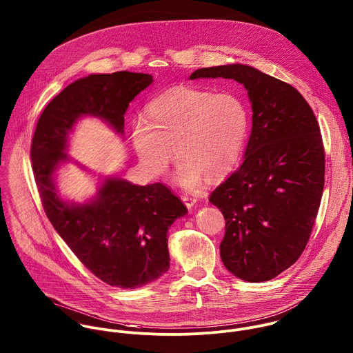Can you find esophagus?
<instances>
[{
    "instance_id": "obj_1",
    "label": "esophagus",
    "mask_w": 353,
    "mask_h": 353,
    "mask_svg": "<svg viewBox=\"0 0 353 353\" xmlns=\"http://www.w3.org/2000/svg\"><path fill=\"white\" fill-rule=\"evenodd\" d=\"M181 199H183V202L185 203V206H187L188 209H191V208L196 203V201H198L195 196H191V195H187V194L181 195Z\"/></svg>"
}]
</instances>
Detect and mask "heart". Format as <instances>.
<instances>
[{"instance_id": "b5f03b06", "label": "heart", "mask_w": 353, "mask_h": 353, "mask_svg": "<svg viewBox=\"0 0 353 353\" xmlns=\"http://www.w3.org/2000/svg\"><path fill=\"white\" fill-rule=\"evenodd\" d=\"M248 125V108L236 94L176 86L148 101L145 121L133 123L130 137L151 176L168 172L174 150L179 183L194 187L202 177L213 181L231 169Z\"/></svg>"}]
</instances>
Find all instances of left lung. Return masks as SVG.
Here are the masks:
<instances>
[{
	"mask_svg": "<svg viewBox=\"0 0 353 353\" xmlns=\"http://www.w3.org/2000/svg\"><path fill=\"white\" fill-rule=\"evenodd\" d=\"M242 83L253 128L242 165L209 198L225 219L220 256L246 282H267L303 254L325 187V148L316 117L292 85L245 64L199 68L190 79Z\"/></svg>",
	"mask_w": 353,
	"mask_h": 353,
	"instance_id": "1",
	"label": "left lung"
}]
</instances>
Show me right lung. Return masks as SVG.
Wrapping results in <instances>:
<instances>
[{
	"instance_id": "right-lung-1",
	"label": "right lung",
	"mask_w": 353,
	"mask_h": 353,
	"mask_svg": "<svg viewBox=\"0 0 353 353\" xmlns=\"http://www.w3.org/2000/svg\"><path fill=\"white\" fill-rule=\"evenodd\" d=\"M152 75L117 71L92 74L64 88L42 111L31 141V163L43 210L53 228L100 281L121 289L141 288L169 270L168 230L187 208L162 183L136 185L107 177L83 205L64 202L54 172L68 161V134L82 115L104 119L123 133L129 103Z\"/></svg>"
}]
</instances>
